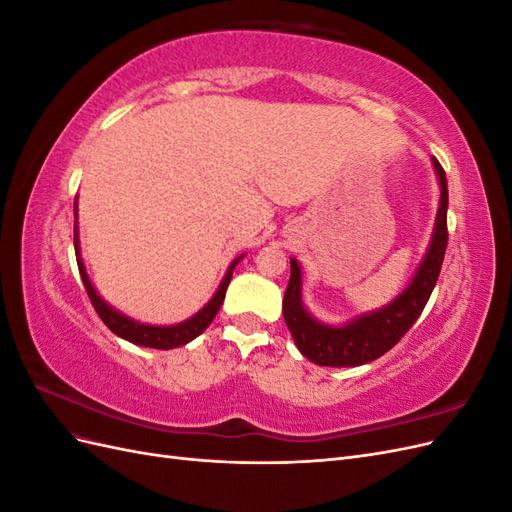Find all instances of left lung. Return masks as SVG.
I'll return each instance as SVG.
<instances>
[{"instance_id":"obj_1","label":"left lung","mask_w":512,"mask_h":512,"mask_svg":"<svg viewBox=\"0 0 512 512\" xmlns=\"http://www.w3.org/2000/svg\"><path fill=\"white\" fill-rule=\"evenodd\" d=\"M433 168H436L442 190L436 230H433L429 252L418 267L412 284L393 303L374 314L352 320L346 327H327L305 312L301 301V269L297 260L290 258V282L284 294L282 312L294 344L312 363L322 367H356L376 361L384 352H389L423 314L440 277L448 243L446 173L436 158H433Z\"/></svg>"}]
</instances>
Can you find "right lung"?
<instances>
[{"label":"right lung","mask_w":512,"mask_h":512,"mask_svg":"<svg viewBox=\"0 0 512 512\" xmlns=\"http://www.w3.org/2000/svg\"><path fill=\"white\" fill-rule=\"evenodd\" d=\"M74 250H76V265H79V273H81V280L85 284V290L91 299V305L98 312V316L102 318V322L106 324L108 329H111L115 335L128 339V342L136 344V346H147V348H158V350H170V348H179L183 344L192 342L194 337H198L203 333L209 324L213 322L215 314L220 312V307L224 303V294L226 288L230 284V277H232V269L237 267L239 258L232 262L226 277L222 280L218 292H215V297L200 309L196 316H192L190 320H185L181 324H175V327H149V324H141V322H134L128 316H123L119 312H115L113 307H108L100 297L98 292L91 286L89 277L85 273V265L83 260L79 258V239H76V228H74Z\"/></svg>","instance_id":"obj_1"}]
</instances>
